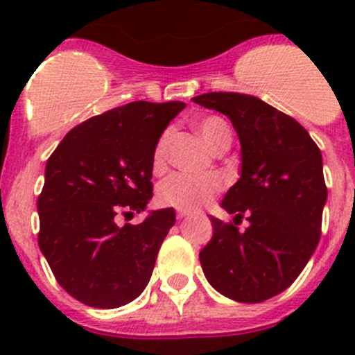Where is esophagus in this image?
Here are the masks:
<instances>
[{"label":"esophagus","instance_id":"34e87169","mask_svg":"<svg viewBox=\"0 0 355 355\" xmlns=\"http://www.w3.org/2000/svg\"><path fill=\"white\" fill-rule=\"evenodd\" d=\"M189 214H191V213H189V211H185V209H177V218H178V220H184V218L189 216Z\"/></svg>","mask_w":355,"mask_h":355}]
</instances>
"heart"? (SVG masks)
<instances>
[{"instance_id":"obj_1","label":"heart","mask_w":355,"mask_h":355,"mask_svg":"<svg viewBox=\"0 0 355 355\" xmlns=\"http://www.w3.org/2000/svg\"><path fill=\"white\" fill-rule=\"evenodd\" d=\"M196 128L204 139L211 151H218L221 146L230 144L232 130L228 121L220 114H206L196 121ZM171 128H164L157 137L155 149H153V170L156 173L166 170L168 149H170ZM225 189V180L218 173L206 175H189L173 173L163 180L157 189V199L166 206H173L177 209L194 211L198 207L209 202L218 192Z\"/></svg>"}]
</instances>
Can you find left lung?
<instances>
[{
	"mask_svg": "<svg viewBox=\"0 0 355 355\" xmlns=\"http://www.w3.org/2000/svg\"><path fill=\"white\" fill-rule=\"evenodd\" d=\"M192 101L227 114L242 146V175L221 200L234 223L211 218L213 237L199 252L204 277L228 299L263 302L295 282L320 242L321 151L299 121L259 98L207 92ZM244 216L250 227L239 232Z\"/></svg>",
	"mask_w": 355,
	"mask_h": 355,
	"instance_id": "left-lung-1",
	"label": "left lung"
}]
</instances>
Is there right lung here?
<instances>
[{
	"mask_svg": "<svg viewBox=\"0 0 355 355\" xmlns=\"http://www.w3.org/2000/svg\"><path fill=\"white\" fill-rule=\"evenodd\" d=\"M185 103L134 101L71 128L46 163L37 199L39 249L56 282L82 304L113 309L149 284L157 250L175 225L173 207L142 223L114 216L153 198V149Z\"/></svg>",
	"mask_w": 355,
	"mask_h": 355,
	"instance_id": "1",
	"label": "right lung"
}]
</instances>
